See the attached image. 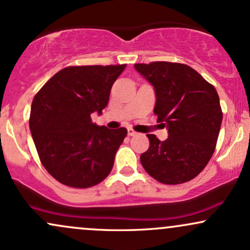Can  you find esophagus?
I'll list each match as a JSON object with an SVG mask.
<instances>
[{
	"instance_id": "34e87169",
	"label": "esophagus",
	"mask_w": 250,
	"mask_h": 250,
	"mask_svg": "<svg viewBox=\"0 0 250 250\" xmlns=\"http://www.w3.org/2000/svg\"><path fill=\"white\" fill-rule=\"evenodd\" d=\"M136 134L137 133L134 130V129H131V128L128 129V135H129V136H134V135H136Z\"/></svg>"
}]
</instances>
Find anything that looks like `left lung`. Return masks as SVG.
<instances>
[{
    "label": "left lung",
    "instance_id": "8db88e82",
    "mask_svg": "<svg viewBox=\"0 0 250 250\" xmlns=\"http://www.w3.org/2000/svg\"><path fill=\"white\" fill-rule=\"evenodd\" d=\"M154 87L157 122L168 129L160 141L148 134V150L140 157L146 171L165 185L196 177L213 156L222 110L217 91L189 65L171 62L134 65Z\"/></svg>",
    "mask_w": 250,
    "mask_h": 250
}]
</instances>
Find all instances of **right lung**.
Returning a JSON list of instances; mask_svg holds the SVG:
<instances>
[{"instance_id":"1","label":"right lung","mask_w":250,"mask_h":250,"mask_svg":"<svg viewBox=\"0 0 250 250\" xmlns=\"http://www.w3.org/2000/svg\"><path fill=\"white\" fill-rule=\"evenodd\" d=\"M125 68V64L67 67L34 97L31 136L43 167L63 185L89 188L110 173L127 129L100 127L90 115H101Z\"/></svg>"}]
</instances>
